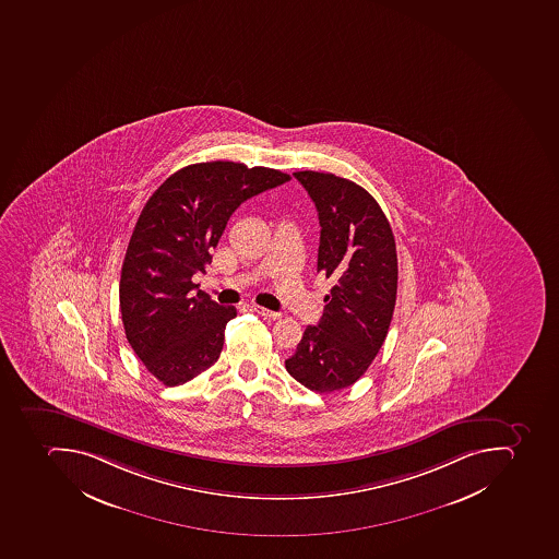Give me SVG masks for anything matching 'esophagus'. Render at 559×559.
Returning a JSON list of instances; mask_svg holds the SVG:
<instances>
[{
  "mask_svg": "<svg viewBox=\"0 0 559 559\" xmlns=\"http://www.w3.org/2000/svg\"><path fill=\"white\" fill-rule=\"evenodd\" d=\"M250 309L254 310L255 313H260L261 318L264 319H278L282 316L281 312H273V310L264 309L260 305H252Z\"/></svg>",
  "mask_w": 559,
  "mask_h": 559,
  "instance_id": "34e87169",
  "label": "esophagus"
}]
</instances>
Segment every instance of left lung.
Listing matches in <instances>:
<instances>
[{"label":"left lung","instance_id":"1","mask_svg":"<svg viewBox=\"0 0 559 559\" xmlns=\"http://www.w3.org/2000/svg\"><path fill=\"white\" fill-rule=\"evenodd\" d=\"M321 224L318 273L331 282L318 326H307L286 370L316 393L353 385L388 336L397 289L393 229L376 198L353 180L296 171Z\"/></svg>","mask_w":559,"mask_h":559}]
</instances>
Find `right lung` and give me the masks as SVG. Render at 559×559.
<instances>
[{
	"mask_svg": "<svg viewBox=\"0 0 559 559\" xmlns=\"http://www.w3.org/2000/svg\"><path fill=\"white\" fill-rule=\"evenodd\" d=\"M289 175L211 162L170 175L143 206L122 263L119 301L126 338L165 385L186 384L219 359L235 307L198 289L233 212Z\"/></svg>",
	"mask_w": 559,
	"mask_h": 559,
	"instance_id": "add662e5",
	"label": "right lung"
}]
</instances>
